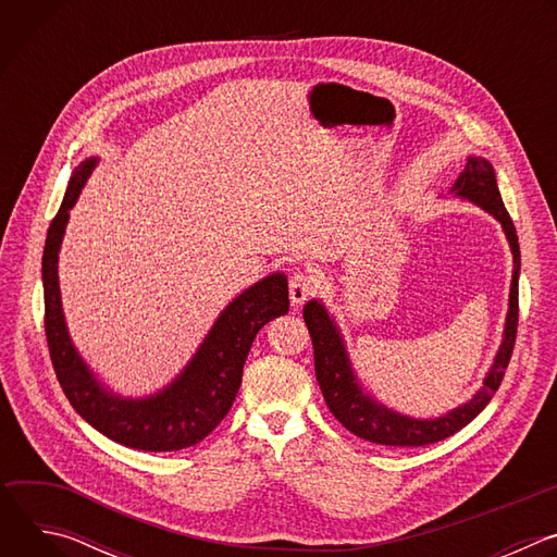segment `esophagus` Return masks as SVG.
Returning <instances> with one entry per match:
<instances>
[{
	"label": "esophagus",
	"instance_id": "34e87169",
	"mask_svg": "<svg viewBox=\"0 0 557 557\" xmlns=\"http://www.w3.org/2000/svg\"><path fill=\"white\" fill-rule=\"evenodd\" d=\"M314 277L306 271H297L293 277H290V284H288V295H290V301L293 306H301L312 293H314Z\"/></svg>",
	"mask_w": 557,
	"mask_h": 557
}]
</instances>
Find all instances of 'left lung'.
Returning a JSON list of instances; mask_svg holds the SVG:
<instances>
[{
  "label": "left lung",
  "mask_w": 557,
  "mask_h": 557,
  "mask_svg": "<svg viewBox=\"0 0 557 557\" xmlns=\"http://www.w3.org/2000/svg\"><path fill=\"white\" fill-rule=\"evenodd\" d=\"M456 198L469 200L479 205L487 213H492L505 235L513 256V275H511V288H509V310L505 320L503 342L494 357L492 368L487 370L483 385L479 387L471 399L447 414H441L436 419H414L408 414L396 412L383 404H379L374 396H370L352 368V361L348 357L342 331L333 314L326 310V306L317 299H310L304 306V322L308 326L312 350H314V374L317 383L322 387V394L326 399L329 410L333 417L350 430L355 436L376 443V445H389V447H421L430 443H438L458 430H462L467 423H471L479 417L492 396L500 387V381L505 376V370L509 366L513 344H516V329H518V277H520V245L516 226L505 209V202L498 191L496 174L492 163L483 156H469L467 165L456 178L454 187L449 189Z\"/></svg>",
  "instance_id": "1"
}]
</instances>
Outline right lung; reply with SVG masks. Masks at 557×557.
I'll list each match as a JSON object with an SVG mask.
<instances>
[{"instance_id": "obj_1", "label": "right lung", "mask_w": 557, "mask_h": 557, "mask_svg": "<svg viewBox=\"0 0 557 557\" xmlns=\"http://www.w3.org/2000/svg\"><path fill=\"white\" fill-rule=\"evenodd\" d=\"M97 163L90 156L74 168L46 237L41 277L50 359L72 408L103 436L143 451L185 449L209 436L231 410L258 331L288 312V280L271 273L228 301L196 355L163 389L140 399L112 392L74 348L59 290V249L70 209Z\"/></svg>"}]
</instances>
